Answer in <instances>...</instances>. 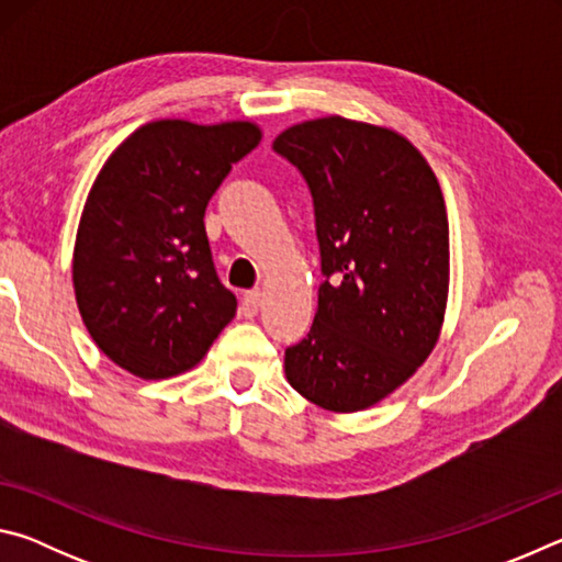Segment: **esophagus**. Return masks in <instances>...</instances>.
<instances>
[{
    "instance_id": "1",
    "label": "esophagus",
    "mask_w": 562,
    "mask_h": 562,
    "mask_svg": "<svg viewBox=\"0 0 562 562\" xmlns=\"http://www.w3.org/2000/svg\"><path fill=\"white\" fill-rule=\"evenodd\" d=\"M260 304H262V292H260V290L245 292V294H243V315H245V317L258 315Z\"/></svg>"
}]
</instances>
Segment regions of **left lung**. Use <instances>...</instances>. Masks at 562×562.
<instances>
[{
    "mask_svg": "<svg viewBox=\"0 0 562 562\" xmlns=\"http://www.w3.org/2000/svg\"><path fill=\"white\" fill-rule=\"evenodd\" d=\"M307 180L325 282L307 337L284 349L292 389L361 412L402 386L439 339L449 221L424 156L396 131L327 116L274 138Z\"/></svg>",
    "mask_w": 562,
    "mask_h": 562,
    "instance_id": "left-lung-1",
    "label": "left lung"
}]
</instances>
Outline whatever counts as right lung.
<instances>
[{"label":"right lung","instance_id":"1","mask_svg":"<svg viewBox=\"0 0 562 562\" xmlns=\"http://www.w3.org/2000/svg\"><path fill=\"white\" fill-rule=\"evenodd\" d=\"M260 138L250 121L164 119L133 131L103 164L76 233L74 292L113 364L140 379L188 372L235 317L203 217Z\"/></svg>","mask_w":562,"mask_h":562}]
</instances>
